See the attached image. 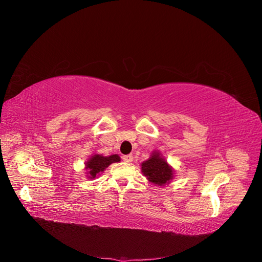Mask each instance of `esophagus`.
<instances>
[{"instance_id":"34e87169","label":"esophagus","mask_w":262,"mask_h":262,"mask_svg":"<svg viewBox=\"0 0 262 262\" xmlns=\"http://www.w3.org/2000/svg\"><path fill=\"white\" fill-rule=\"evenodd\" d=\"M122 160L124 163H131L133 161V156L132 155H124V156H122Z\"/></svg>"}]
</instances>
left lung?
Instances as JSON below:
<instances>
[{"mask_svg":"<svg viewBox=\"0 0 262 262\" xmlns=\"http://www.w3.org/2000/svg\"><path fill=\"white\" fill-rule=\"evenodd\" d=\"M142 172L154 185L163 186L172 179V169L160 153H154L149 160L142 163Z\"/></svg>","mask_w":262,"mask_h":262,"instance_id":"1","label":"left lung"}]
</instances>
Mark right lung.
<instances>
[{
	"mask_svg": "<svg viewBox=\"0 0 262 262\" xmlns=\"http://www.w3.org/2000/svg\"><path fill=\"white\" fill-rule=\"evenodd\" d=\"M120 162V157L118 155H110V156H101V155H94L91 160L86 163V169H89L90 178H95L100 172L104 171L110 164Z\"/></svg>",
	"mask_w": 262,
	"mask_h": 262,
	"instance_id": "1",
	"label": "right lung"
}]
</instances>
